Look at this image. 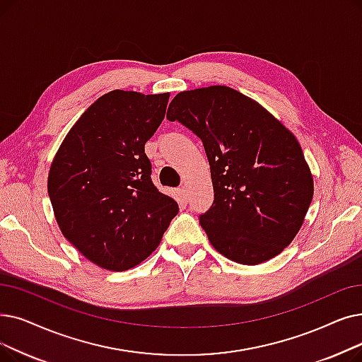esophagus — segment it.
Masks as SVG:
<instances>
[{"label": "esophagus", "mask_w": 362, "mask_h": 362, "mask_svg": "<svg viewBox=\"0 0 362 362\" xmlns=\"http://www.w3.org/2000/svg\"><path fill=\"white\" fill-rule=\"evenodd\" d=\"M179 194H180V198H182V201H187V198H189V192H187V189L185 186H182L180 189H179Z\"/></svg>", "instance_id": "obj_1"}]
</instances>
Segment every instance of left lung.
<instances>
[{"label":"left lung","instance_id":"left-lung-1","mask_svg":"<svg viewBox=\"0 0 362 362\" xmlns=\"http://www.w3.org/2000/svg\"><path fill=\"white\" fill-rule=\"evenodd\" d=\"M168 121L201 139L214 201L199 214L213 247L241 264L278 256L296 237L313 197L300 145L257 102L226 86L179 93Z\"/></svg>","mask_w":362,"mask_h":362}]
</instances>
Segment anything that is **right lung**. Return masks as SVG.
Returning <instances> with one entry per match:
<instances>
[{"mask_svg":"<svg viewBox=\"0 0 362 362\" xmlns=\"http://www.w3.org/2000/svg\"><path fill=\"white\" fill-rule=\"evenodd\" d=\"M168 93L114 90L94 102L60 145L49 197L65 238L90 262L127 271L158 247L179 206L152 183L145 144Z\"/></svg>","mask_w":362,"mask_h":362,"instance_id":"right-lung-1","label":"right lung"}]
</instances>
